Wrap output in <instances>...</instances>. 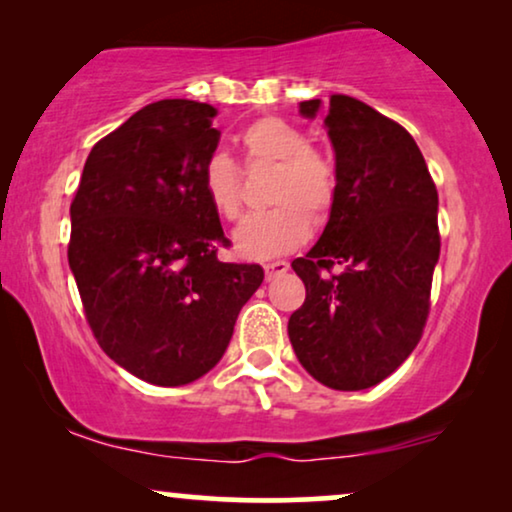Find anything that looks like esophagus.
<instances>
[{"mask_svg": "<svg viewBox=\"0 0 512 512\" xmlns=\"http://www.w3.org/2000/svg\"><path fill=\"white\" fill-rule=\"evenodd\" d=\"M263 270H265V279H275L277 275H282V272L289 270V263H286V261H272V263H265Z\"/></svg>", "mask_w": 512, "mask_h": 512, "instance_id": "34e87169", "label": "esophagus"}]
</instances>
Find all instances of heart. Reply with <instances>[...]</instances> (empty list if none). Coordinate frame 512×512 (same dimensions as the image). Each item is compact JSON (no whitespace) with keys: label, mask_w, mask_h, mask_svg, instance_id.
<instances>
[{"label":"heart","mask_w":512,"mask_h":512,"mask_svg":"<svg viewBox=\"0 0 512 512\" xmlns=\"http://www.w3.org/2000/svg\"><path fill=\"white\" fill-rule=\"evenodd\" d=\"M249 158L277 163L270 202L275 207L249 214L235 228L233 242L244 258H275L298 249L312 233V221H324L338 193V172L331 158L310 149V139L296 125L277 116L258 118L242 132ZM202 191L223 219H237L242 209L240 172L226 153H214L202 170ZM311 214L307 215L306 212Z\"/></svg>","instance_id":"heart-1"}]
</instances>
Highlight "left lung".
Segmentation results:
<instances>
[{
	"mask_svg": "<svg viewBox=\"0 0 512 512\" xmlns=\"http://www.w3.org/2000/svg\"><path fill=\"white\" fill-rule=\"evenodd\" d=\"M298 109L317 118L321 100ZM324 128L338 193L317 244L291 263L307 296L289 340L314 380L361 391L422 338L440 256L438 191L410 132L368 104L333 95Z\"/></svg>",
	"mask_w": 512,
	"mask_h": 512,
	"instance_id": "8db88e82",
	"label": "left lung"
}]
</instances>
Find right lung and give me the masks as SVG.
Segmentation results:
<instances>
[{
  "mask_svg": "<svg viewBox=\"0 0 512 512\" xmlns=\"http://www.w3.org/2000/svg\"><path fill=\"white\" fill-rule=\"evenodd\" d=\"M212 104L160 100L100 139L74 195L69 268L97 342L158 387L207 375L226 352L261 265L221 263L202 170L219 146Z\"/></svg>",
  "mask_w": 512,
  "mask_h": 512,
  "instance_id": "add662e5",
  "label": "right lung"
}]
</instances>
